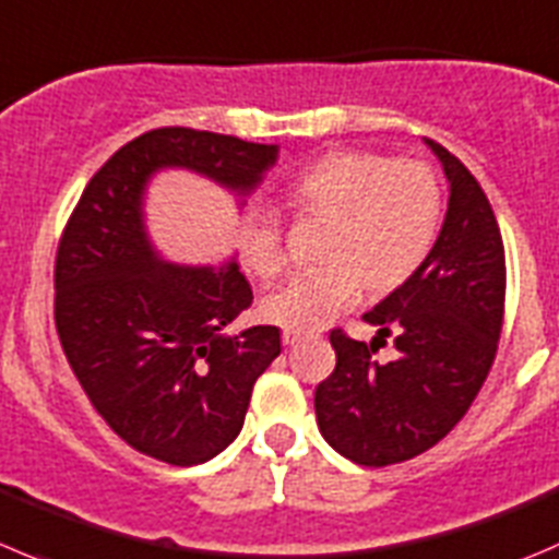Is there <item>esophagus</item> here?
<instances>
[{
  "mask_svg": "<svg viewBox=\"0 0 559 559\" xmlns=\"http://www.w3.org/2000/svg\"><path fill=\"white\" fill-rule=\"evenodd\" d=\"M281 338H284L286 346H295L297 341H302V333H297V330H284V335H281Z\"/></svg>",
  "mask_w": 559,
  "mask_h": 559,
  "instance_id": "obj_1",
  "label": "esophagus"
}]
</instances>
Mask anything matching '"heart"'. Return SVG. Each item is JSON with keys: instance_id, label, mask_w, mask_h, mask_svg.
I'll use <instances>...</instances> for the list:
<instances>
[{"instance_id": "heart-1", "label": "heart", "mask_w": 559, "mask_h": 559, "mask_svg": "<svg viewBox=\"0 0 559 559\" xmlns=\"http://www.w3.org/2000/svg\"><path fill=\"white\" fill-rule=\"evenodd\" d=\"M284 202L300 218L328 221L319 259L324 267L297 275L262 300V317L308 333L371 295L399 289L431 253L442 218V188L424 160L341 150L297 171ZM242 267L273 281L286 267L284 226L267 210H242L237 226Z\"/></svg>"}]
</instances>
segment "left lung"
Instances as JSON below:
<instances>
[{
  "mask_svg": "<svg viewBox=\"0 0 559 559\" xmlns=\"http://www.w3.org/2000/svg\"><path fill=\"white\" fill-rule=\"evenodd\" d=\"M442 160L451 199L435 248L409 281L362 313L371 344L335 328V368L313 395L330 448L362 467L406 462L467 415L497 355L506 317V248L495 210L467 166L426 139ZM394 335L400 357L376 360Z\"/></svg>",
  "mask_w": 559,
  "mask_h": 559,
  "instance_id": "8db88e82",
  "label": "left lung"
}]
</instances>
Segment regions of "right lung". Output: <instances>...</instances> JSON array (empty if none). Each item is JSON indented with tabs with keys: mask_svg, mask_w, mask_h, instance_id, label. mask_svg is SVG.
<instances>
[{
	"mask_svg": "<svg viewBox=\"0 0 559 559\" xmlns=\"http://www.w3.org/2000/svg\"><path fill=\"white\" fill-rule=\"evenodd\" d=\"M275 144L193 128L135 135L95 171L64 224L53 264V322L97 415L133 451L175 467L218 456L240 435L281 333H224L253 302L237 264L177 267L153 251L142 197L158 169L199 171L248 193Z\"/></svg>",
	"mask_w": 559,
	"mask_h": 559,
	"instance_id": "right-lung-1",
	"label": "right lung"
}]
</instances>
